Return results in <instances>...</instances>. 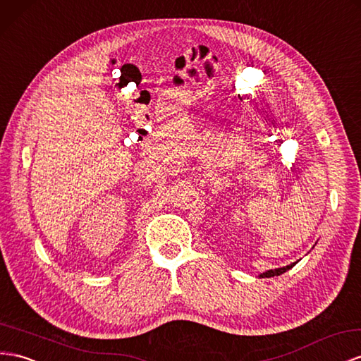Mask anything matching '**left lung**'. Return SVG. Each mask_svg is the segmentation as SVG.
I'll return each instance as SVG.
<instances>
[{
  "label": "left lung",
  "mask_w": 361,
  "mask_h": 361,
  "mask_svg": "<svg viewBox=\"0 0 361 361\" xmlns=\"http://www.w3.org/2000/svg\"><path fill=\"white\" fill-rule=\"evenodd\" d=\"M295 264H296V262H293V264H290V266H286V267H279V269H275V270H267L266 274H261V275H259V278H271V276H279V275L284 274V271L290 270V269L293 267Z\"/></svg>",
  "instance_id": "8db88e82"
}]
</instances>
